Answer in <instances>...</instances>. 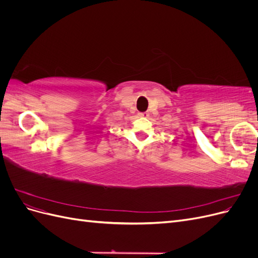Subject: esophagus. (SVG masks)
I'll list each match as a JSON object with an SVG mask.
<instances>
[{"instance_id":"esophagus-1","label":"esophagus","mask_w":258,"mask_h":258,"mask_svg":"<svg viewBox=\"0 0 258 258\" xmlns=\"http://www.w3.org/2000/svg\"><path fill=\"white\" fill-rule=\"evenodd\" d=\"M140 117H148V113L147 112H143V113H139Z\"/></svg>"}]
</instances>
